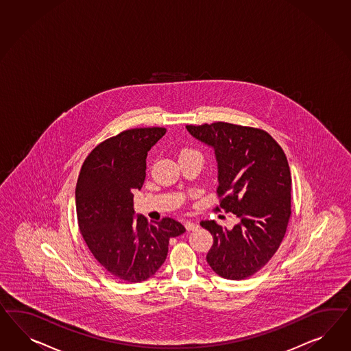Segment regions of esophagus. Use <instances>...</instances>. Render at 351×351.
I'll return each instance as SVG.
<instances>
[{"instance_id": "34e87169", "label": "esophagus", "mask_w": 351, "mask_h": 351, "mask_svg": "<svg viewBox=\"0 0 351 351\" xmlns=\"http://www.w3.org/2000/svg\"><path fill=\"white\" fill-rule=\"evenodd\" d=\"M184 227H186V230H199V226L196 224V223H193V221H186L184 223Z\"/></svg>"}]
</instances>
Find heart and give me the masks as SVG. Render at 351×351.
<instances>
[{
    "instance_id": "heart-1",
    "label": "heart",
    "mask_w": 351,
    "mask_h": 351,
    "mask_svg": "<svg viewBox=\"0 0 351 351\" xmlns=\"http://www.w3.org/2000/svg\"><path fill=\"white\" fill-rule=\"evenodd\" d=\"M186 152H191V150H183L180 152V155H182V154H186Z\"/></svg>"
}]
</instances>
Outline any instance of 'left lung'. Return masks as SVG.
Masks as SVG:
<instances>
[{
	"label": "left lung",
	"instance_id": "left-lung-1",
	"mask_svg": "<svg viewBox=\"0 0 351 351\" xmlns=\"http://www.w3.org/2000/svg\"><path fill=\"white\" fill-rule=\"evenodd\" d=\"M186 128L214 149L219 206L240 219L232 230L215 221H201L214 240L206 261L223 278L245 280L271 261L287 230L291 217L287 158L265 130L224 121Z\"/></svg>",
	"mask_w": 351,
	"mask_h": 351
}]
</instances>
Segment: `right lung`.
Segmentation results:
<instances>
[{
  "label": "right lung",
  "mask_w": 351,
  "mask_h": 351,
  "mask_svg": "<svg viewBox=\"0 0 351 351\" xmlns=\"http://www.w3.org/2000/svg\"><path fill=\"white\" fill-rule=\"evenodd\" d=\"M165 128H134L101 142L83 162L75 187L80 233L95 259L117 280H149L168 255L171 237L186 230L164 218L149 223L133 209L146 177V158Z\"/></svg>",
  "instance_id": "1"
}]
</instances>
